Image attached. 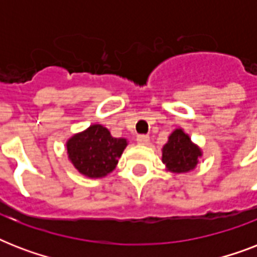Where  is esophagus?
Wrapping results in <instances>:
<instances>
[{
	"mask_svg": "<svg viewBox=\"0 0 257 257\" xmlns=\"http://www.w3.org/2000/svg\"><path fill=\"white\" fill-rule=\"evenodd\" d=\"M137 143L140 145H148L149 136H147V135H140V136H137Z\"/></svg>",
	"mask_w": 257,
	"mask_h": 257,
	"instance_id": "esophagus-1",
	"label": "esophagus"
}]
</instances>
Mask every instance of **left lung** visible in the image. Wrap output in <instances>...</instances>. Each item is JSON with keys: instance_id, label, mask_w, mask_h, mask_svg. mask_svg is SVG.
Masks as SVG:
<instances>
[{"instance_id": "8db88e82", "label": "left lung", "mask_w": 257, "mask_h": 257, "mask_svg": "<svg viewBox=\"0 0 257 257\" xmlns=\"http://www.w3.org/2000/svg\"><path fill=\"white\" fill-rule=\"evenodd\" d=\"M203 152L191 141V137L179 128L172 132L163 147V163L173 173H185L196 168Z\"/></svg>"}]
</instances>
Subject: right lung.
Masks as SVG:
<instances>
[{"mask_svg": "<svg viewBox=\"0 0 257 257\" xmlns=\"http://www.w3.org/2000/svg\"><path fill=\"white\" fill-rule=\"evenodd\" d=\"M126 145V139L113 137L100 124L90 125L66 141L68 157L74 168L90 179L105 177L116 168Z\"/></svg>", "mask_w": 257, "mask_h": 257, "instance_id": "right-lung-1", "label": "right lung"}]
</instances>
